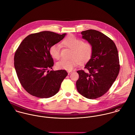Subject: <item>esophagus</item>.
I'll return each mask as SVG.
<instances>
[{
  "instance_id": "1",
  "label": "esophagus",
  "mask_w": 135,
  "mask_h": 135,
  "mask_svg": "<svg viewBox=\"0 0 135 135\" xmlns=\"http://www.w3.org/2000/svg\"><path fill=\"white\" fill-rule=\"evenodd\" d=\"M71 71H68V75H69V74H71Z\"/></svg>"
}]
</instances>
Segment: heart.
Instances as JSON below:
<instances>
[{
	"label": "heart",
	"instance_id": "1",
	"mask_svg": "<svg viewBox=\"0 0 135 135\" xmlns=\"http://www.w3.org/2000/svg\"><path fill=\"white\" fill-rule=\"evenodd\" d=\"M62 46L71 49L69 59H62L58 61L56 66L58 69L71 71L78 64H84L91 58L93 46L88 41L72 35L67 36L61 42ZM50 56L56 59L60 58V47L58 45H53L49 48Z\"/></svg>",
	"mask_w": 135,
	"mask_h": 135
}]
</instances>
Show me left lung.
I'll return each mask as SVG.
<instances>
[{
	"instance_id": "obj_1",
	"label": "left lung",
	"mask_w": 135,
	"mask_h": 135,
	"mask_svg": "<svg viewBox=\"0 0 135 135\" xmlns=\"http://www.w3.org/2000/svg\"><path fill=\"white\" fill-rule=\"evenodd\" d=\"M81 33L83 38L92 44L93 53L84 67L86 71H77L76 87L84 97L96 99L108 91L119 74L118 50L113 40L100 31L89 29Z\"/></svg>"
}]
</instances>
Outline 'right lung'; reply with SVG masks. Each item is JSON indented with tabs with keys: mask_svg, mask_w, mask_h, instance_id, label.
I'll return each instance as SVG.
<instances>
[{
	"mask_svg": "<svg viewBox=\"0 0 135 135\" xmlns=\"http://www.w3.org/2000/svg\"><path fill=\"white\" fill-rule=\"evenodd\" d=\"M66 33L45 31L31 33L20 43L14 56L18 78L32 96L47 98L56 95L67 76L65 70H48L54 65L49 48L61 40Z\"/></svg>",
	"mask_w": 135,
	"mask_h": 135,
	"instance_id": "obj_1",
	"label": "right lung"
}]
</instances>
